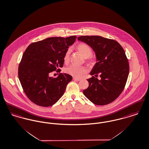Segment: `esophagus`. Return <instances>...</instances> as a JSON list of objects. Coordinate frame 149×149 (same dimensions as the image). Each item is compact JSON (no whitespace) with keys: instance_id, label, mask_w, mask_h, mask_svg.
Wrapping results in <instances>:
<instances>
[{"instance_id":"1","label":"esophagus","mask_w":149,"mask_h":149,"mask_svg":"<svg viewBox=\"0 0 149 149\" xmlns=\"http://www.w3.org/2000/svg\"><path fill=\"white\" fill-rule=\"evenodd\" d=\"M73 80H74V81H80L81 79H79V78H77V77H73Z\"/></svg>"}]
</instances>
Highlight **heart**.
Returning a JSON list of instances; mask_svg holds the SVG:
<instances>
[{"label": "heart", "instance_id": "b5f03b06", "mask_svg": "<svg viewBox=\"0 0 149 149\" xmlns=\"http://www.w3.org/2000/svg\"><path fill=\"white\" fill-rule=\"evenodd\" d=\"M77 48L79 52L84 57L89 58L88 62L89 64L92 65L95 63V60L92 57H89L92 54V49L88 45L84 43H80L77 46ZM70 54V49H68L65 52L64 56V60L65 63H68L69 61ZM65 71L67 73L73 77H79L86 73L87 69L84 66H78L76 65L72 64L65 68Z\"/></svg>", "mask_w": 149, "mask_h": 149}]
</instances>
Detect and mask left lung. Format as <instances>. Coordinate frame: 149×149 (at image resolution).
<instances>
[{
  "label": "left lung",
  "instance_id": "1",
  "mask_svg": "<svg viewBox=\"0 0 149 149\" xmlns=\"http://www.w3.org/2000/svg\"><path fill=\"white\" fill-rule=\"evenodd\" d=\"M94 51L97 63L87 79L89 86L83 93L92 102L105 105L122 93L127 80L129 64L122 46L117 41L100 36H81L77 38ZM101 77L98 80L96 77Z\"/></svg>",
  "mask_w": 149,
  "mask_h": 149
}]
</instances>
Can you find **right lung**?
<instances>
[{
    "label": "right lung",
    "instance_id": "right-lung-1",
    "mask_svg": "<svg viewBox=\"0 0 149 149\" xmlns=\"http://www.w3.org/2000/svg\"><path fill=\"white\" fill-rule=\"evenodd\" d=\"M76 36L66 38H48L31 44L23 54L18 76L23 91L34 104L44 107L53 105L64 95L72 77L59 73L54 78L51 73L62 68L64 56Z\"/></svg>",
    "mask_w": 149,
    "mask_h": 149
}]
</instances>
